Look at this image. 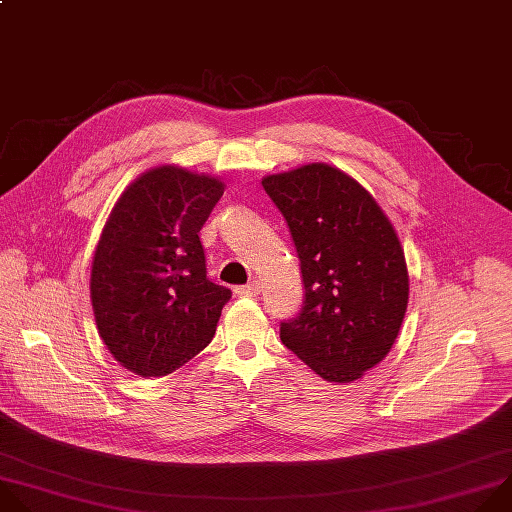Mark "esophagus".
Returning <instances> with one entry per match:
<instances>
[{
  "label": "esophagus",
  "mask_w": 512,
  "mask_h": 512,
  "mask_svg": "<svg viewBox=\"0 0 512 512\" xmlns=\"http://www.w3.org/2000/svg\"><path fill=\"white\" fill-rule=\"evenodd\" d=\"M236 292H238L240 296H256V294L260 292V282H258V280H252V282L246 284V286H238Z\"/></svg>",
  "instance_id": "34e87169"
}]
</instances>
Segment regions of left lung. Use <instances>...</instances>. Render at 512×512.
Listing matches in <instances>:
<instances>
[{
	"label": "left lung",
	"mask_w": 512,
	"mask_h": 512,
	"mask_svg": "<svg viewBox=\"0 0 512 512\" xmlns=\"http://www.w3.org/2000/svg\"><path fill=\"white\" fill-rule=\"evenodd\" d=\"M262 185L290 228L304 282L302 309L280 339L323 379L351 383L385 359L405 317L399 238L373 195L333 165L266 175Z\"/></svg>",
	"instance_id": "obj_1"
}]
</instances>
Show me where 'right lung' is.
I'll use <instances>...</instances> for the list:
<instances>
[{
  "mask_svg": "<svg viewBox=\"0 0 512 512\" xmlns=\"http://www.w3.org/2000/svg\"><path fill=\"white\" fill-rule=\"evenodd\" d=\"M224 181L179 165L141 173L117 199L90 270L102 343L129 371L163 377L212 341L232 292L206 276L199 230Z\"/></svg>",
  "mask_w": 512,
  "mask_h": 512,
  "instance_id": "obj_1",
  "label": "right lung"
}]
</instances>
